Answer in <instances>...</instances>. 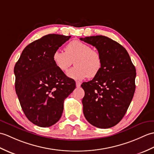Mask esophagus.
<instances>
[{
  "mask_svg": "<svg viewBox=\"0 0 154 154\" xmlns=\"http://www.w3.org/2000/svg\"><path fill=\"white\" fill-rule=\"evenodd\" d=\"M76 87L77 88H80V85H81V83L79 82H76Z\"/></svg>",
  "mask_w": 154,
  "mask_h": 154,
  "instance_id": "34e87169",
  "label": "esophagus"
}]
</instances>
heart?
<instances>
[{
    "instance_id": "obj_1",
    "label": "heart",
    "mask_w": 154,
    "mask_h": 154,
    "mask_svg": "<svg viewBox=\"0 0 154 154\" xmlns=\"http://www.w3.org/2000/svg\"><path fill=\"white\" fill-rule=\"evenodd\" d=\"M64 51H54L53 63L62 72L68 70L73 63L75 66L67 72L68 77L74 80H82L97 76L102 66V59L97 51L82 42L72 41L67 44Z\"/></svg>"
}]
</instances>
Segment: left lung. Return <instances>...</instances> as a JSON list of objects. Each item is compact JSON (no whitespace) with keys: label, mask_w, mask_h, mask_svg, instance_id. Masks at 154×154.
Masks as SVG:
<instances>
[{"label":"left lung","mask_w":154,"mask_h":154,"mask_svg":"<svg viewBox=\"0 0 154 154\" xmlns=\"http://www.w3.org/2000/svg\"><path fill=\"white\" fill-rule=\"evenodd\" d=\"M95 47L102 59L100 72L81 85L85 91L83 112L91 125L109 128L123 118L135 91L136 68L127 51L103 35L80 38Z\"/></svg>","instance_id":"left-lung-1"}]
</instances>
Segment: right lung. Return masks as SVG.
Returning a JSON list of instances; mask_svg holds the SVG:
<instances>
[{
    "mask_svg": "<svg viewBox=\"0 0 154 154\" xmlns=\"http://www.w3.org/2000/svg\"><path fill=\"white\" fill-rule=\"evenodd\" d=\"M71 36L49 34L31 43L23 50L14 72L16 94L28 120L49 127L60 119L64 101L76 88L53 61L54 51Z\"/></svg>",
    "mask_w": 154,
    "mask_h": 154,
    "instance_id": "obj_1",
    "label": "right lung"
}]
</instances>
